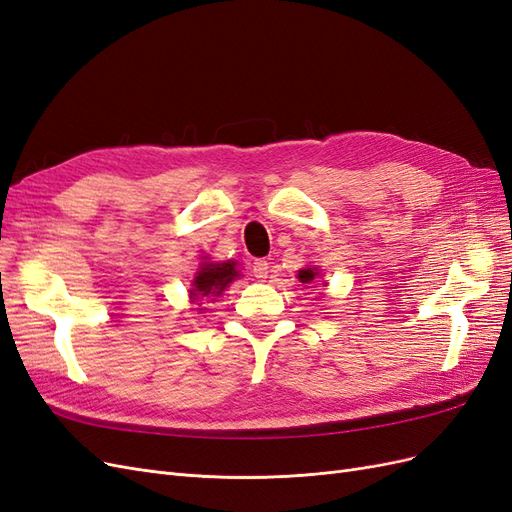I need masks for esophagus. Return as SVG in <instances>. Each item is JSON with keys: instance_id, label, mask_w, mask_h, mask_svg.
Listing matches in <instances>:
<instances>
[{"instance_id": "34e87169", "label": "esophagus", "mask_w": 512, "mask_h": 512, "mask_svg": "<svg viewBox=\"0 0 512 512\" xmlns=\"http://www.w3.org/2000/svg\"><path fill=\"white\" fill-rule=\"evenodd\" d=\"M252 273H254V277H258V280H265L267 273H269V262H267V258H256V260L252 262Z\"/></svg>"}]
</instances>
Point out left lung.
Here are the masks:
<instances>
[{
    "label": "left lung",
    "instance_id": "1",
    "mask_svg": "<svg viewBox=\"0 0 512 512\" xmlns=\"http://www.w3.org/2000/svg\"><path fill=\"white\" fill-rule=\"evenodd\" d=\"M316 275H318V273H316L314 269H303V271H299V280H301L303 284H309V282L314 280Z\"/></svg>",
    "mask_w": 512,
    "mask_h": 512
}]
</instances>
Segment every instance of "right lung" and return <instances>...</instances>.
<instances>
[{
  "mask_svg": "<svg viewBox=\"0 0 512 512\" xmlns=\"http://www.w3.org/2000/svg\"><path fill=\"white\" fill-rule=\"evenodd\" d=\"M239 277V271L235 269V262H205L200 265V271L196 273L192 282V299L198 301L203 297H220L222 290Z\"/></svg>",
  "mask_w": 512,
  "mask_h": 512,
  "instance_id": "1",
  "label": "right lung"
}]
</instances>
